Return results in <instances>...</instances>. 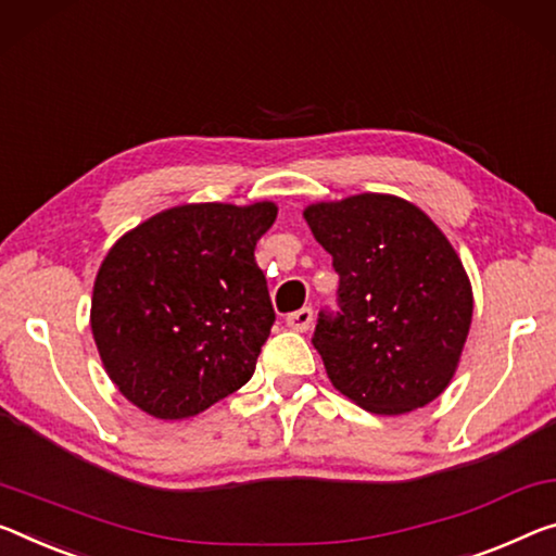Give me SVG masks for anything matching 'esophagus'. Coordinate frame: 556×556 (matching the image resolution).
Listing matches in <instances>:
<instances>
[{"instance_id": "esophagus-1", "label": "esophagus", "mask_w": 556, "mask_h": 556, "mask_svg": "<svg viewBox=\"0 0 556 556\" xmlns=\"http://www.w3.org/2000/svg\"><path fill=\"white\" fill-rule=\"evenodd\" d=\"M286 323H288V328L290 330H298V332H305L307 328H311V323H313V307H301V311H295V313H290L288 318H286Z\"/></svg>"}]
</instances>
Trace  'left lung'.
<instances>
[{
	"label": "left lung",
	"mask_w": 556,
	"mask_h": 556,
	"mask_svg": "<svg viewBox=\"0 0 556 556\" xmlns=\"http://www.w3.org/2000/svg\"><path fill=\"white\" fill-rule=\"evenodd\" d=\"M340 276L313 345L336 390L403 415L450 386L472 323V286L445 233L405 199L361 193L303 211Z\"/></svg>",
	"instance_id": "obj_1"
}]
</instances>
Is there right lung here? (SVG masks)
Returning <instances> with one entry per match:
<instances>
[{
  "mask_svg": "<svg viewBox=\"0 0 556 556\" xmlns=\"http://www.w3.org/2000/svg\"><path fill=\"white\" fill-rule=\"evenodd\" d=\"M276 203H186L118 238L93 280L91 332L118 392L159 420L251 380L276 323L255 243Z\"/></svg>",
  "mask_w": 556,
  "mask_h": 556,
  "instance_id": "1",
  "label": "right lung"
}]
</instances>
